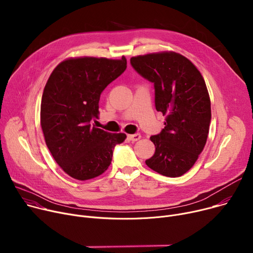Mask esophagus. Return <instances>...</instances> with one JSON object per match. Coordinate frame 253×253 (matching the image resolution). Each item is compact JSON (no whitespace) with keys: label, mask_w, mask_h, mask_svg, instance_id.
<instances>
[{"label":"esophagus","mask_w":253,"mask_h":253,"mask_svg":"<svg viewBox=\"0 0 253 253\" xmlns=\"http://www.w3.org/2000/svg\"><path fill=\"white\" fill-rule=\"evenodd\" d=\"M128 138L129 140L131 141H137L141 138V135L139 133H136V134H132V135H128Z\"/></svg>","instance_id":"esophagus-1"}]
</instances>
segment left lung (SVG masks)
<instances>
[{"instance_id":"left-lung-1","label":"left lung","mask_w":253,"mask_h":253,"mask_svg":"<svg viewBox=\"0 0 253 253\" xmlns=\"http://www.w3.org/2000/svg\"><path fill=\"white\" fill-rule=\"evenodd\" d=\"M131 66L154 84L155 108L166 116L162 131L150 137L154 155L145 161L157 173L179 177L202 152L211 121L210 98L197 68L175 52L132 57Z\"/></svg>"}]
</instances>
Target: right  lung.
I'll list each match as a JSON object with an SVG mask.
<instances>
[{
    "label": "right lung",
    "instance_id": "1",
    "mask_svg": "<svg viewBox=\"0 0 253 253\" xmlns=\"http://www.w3.org/2000/svg\"><path fill=\"white\" fill-rule=\"evenodd\" d=\"M127 68V60L83 57L61 62L52 72L41 102V126L59 166L77 180L95 178L112 161L124 133L92 127L104 89Z\"/></svg>",
    "mask_w": 253,
    "mask_h": 253
}]
</instances>
